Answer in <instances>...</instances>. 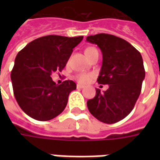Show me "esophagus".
I'll return each mask as SVG.
<instances>
[{"instance_id": "34e87169", "label": "esophagus", "mask_w": 160, "mask_h": 160, "mask_svg": "<svg viewBox=\"0 0 160 160\" xmlns=\"http://www.w3.org/2000/svg\"><path fill=\"white\" fill-rule=\"evenodd\" d=\"M77 88H84L83 85H80V84H77Z\"/></svg>"}]
</instances>
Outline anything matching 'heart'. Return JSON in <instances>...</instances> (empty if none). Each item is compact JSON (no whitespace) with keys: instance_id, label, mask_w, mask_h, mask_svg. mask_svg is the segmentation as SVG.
I'll return each mask as SVG.
<instances>
[{"instance_id":"obj_1","label":"heart","mask_w":160,"mask_h":160,"mask_svg":"<svg viewBox=\"0 0 160 160\" xmlns=\"http://www.w3.org/2000/svg\"><path fill=\"white\" fill-rule=\"evenodd\" d=\"M98 52V50L93 47H88L85 50V53H86V55L89 58L93 53ZM93 77V73H77L74 75V80H76L77 82H79V83L81 84H86L87 82H89L90 80Z\"/></svg>"}]
</instances>
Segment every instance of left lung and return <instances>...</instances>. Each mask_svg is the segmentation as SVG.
Masks as SVG:
<instances>
[{"label": "left lung", "mask_w": 160, "mask_h": 160, "mask_svg": "<svg viewBox=\"0 0 160 160\" xmlns=\"http://www.w3.org/2000/svg\"><path fill=\"white\" fill-rule=\"evenodd\" d=\"M87 42L97 44L103 54L98 83L109 85L103 92L87 101L91 114L104 123L122 120L134 109L141 94L145 68L141 53L126 40L111 34L88 36Z\"/></svg>", "instance_id": "1"}]
</instances>
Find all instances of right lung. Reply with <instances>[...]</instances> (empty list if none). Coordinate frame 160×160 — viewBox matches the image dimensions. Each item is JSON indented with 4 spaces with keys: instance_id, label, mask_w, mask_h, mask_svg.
Returning <instances> with one entry per match:
<instances>
[{
    "instance_id": "add662e5",
    "label": "right lung",
    "mask_w": 160,
    "mask_h": 160,
    "mask_svg": "<svg viewBox=\"0 0 160 160\" xmlns=\"http://www.w3.org/2000/svg\"><path fill=\"white\" fill-rule=\"evenodd\" d=\"M82 39V36L48 35L33 40L18 53L11 72L12 89L19 107L29 117L49 121L64 111L76 84L65 80L56 85L50 76L62 72Z\"/></svg>"
}]
</instances>
